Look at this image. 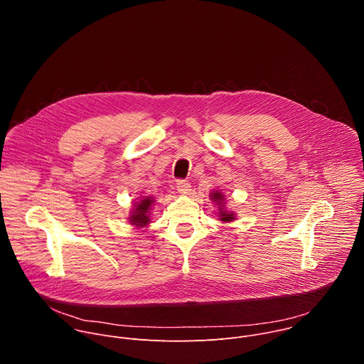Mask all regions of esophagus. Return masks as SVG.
Here are the masks:
<instances>
[{
	"mask_svg": "<svg viewBox=\"0 0 364 364\" xmlns=\"http://www.w3.org/2000/svg\"><path fill=\"white\" fill-rule=\"evenodd\" d=\"M177 190L180 194H188L191 190V186L187 180H178L177 181Z\"/></svg>",
	"mask_w": 364,
	"mask_h": 364,
	"instance_id": "esophagus-1",
	"label": "esophagus"
}]
</instances>
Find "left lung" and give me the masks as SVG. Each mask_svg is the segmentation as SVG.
Masks as SVG:
<instances>
[{"label":"left lung","mask_w":364,"mask_h":364,"mask_svg":"<svg viewBox=\"0 0 364 364\" xmlns=\"http://www.w3.org/2000/svg\"><path fill=\"white\" fill-rule=\"evenodd\" d=\"M210 198H212V201L216 203V205H218V210H219L218 216H219V220H220V222H223V223H230V222L236 220V213H233V212H230V210L226 209V197H225L223 193H220V191H213V193H210Z\"/></svg>","instance_id":"1"}]
</instances>
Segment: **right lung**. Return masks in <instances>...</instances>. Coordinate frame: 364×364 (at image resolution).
Instances as JSON below:
<instances>
[{"mask_svg":"<svg viewBox=\"0 0 364 364\" xmlns=\"http://www.w3.org/2000/svg\"><path fill=\"white\" fill-rule=\"evenodd\" d=\"M155 203L154 197L149 196H142L139 197L138 201L134 203L132 210L129 212V225H132L135 229H142L145 226H148V223L151 222L149 215H151V207Z\"/></svg>","mask_w":364,"mask_h":364,"instance_id":"add662e5","label":"right lung"}]
</instances>
